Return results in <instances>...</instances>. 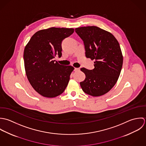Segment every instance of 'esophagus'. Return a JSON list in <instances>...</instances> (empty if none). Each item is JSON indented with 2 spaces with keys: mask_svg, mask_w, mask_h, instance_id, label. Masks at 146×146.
I'll use <instances>...</instances> for the list:
<instances>
[{
  "mask_svg": "<svg viewBox=\"0 0 146 146\" xmlns=\"http://www.w3.org/2000/svg\"><path fill=\"white\" fill-rule=\"evenodd\" d=\"M78 70H80V68H74V71H78Z\"/></svg>",
  "mask_w": 146,
  "mask_h": 146,
  "instance_id": "1",
  "label": "esophagus"
}]
</instances>
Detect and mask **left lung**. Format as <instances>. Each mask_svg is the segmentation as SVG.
<instances>
[{"label":"left lung","instance_id":"1","mask_svg":"<svg viewBox=\"0 0 146 146\" xmlns=\"http://www.w3.org/2000/svg\"><path fill=\"white\" fill-rule=\"evenodd\" d=\"M83 40L86 56L94 60V69L81 68L86 78L80 82L82 90L92 96H99L110 91L116 84L123 64L121 50L111 33L95 26L75 29Z\"/></svg>","mask_w":146,"mask_h":146}]
</instances>
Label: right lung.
Listing matches in <instances>:
<instances>
[{"instance_id":"right-lung-1","label":"right lung","mask_w":146,"mask_h":146,"mask_svg":"<svg viewBox=\"0 0 146 146\" xmlns=\"http://www.w3.org/2000/svg\"><path fill=\"white\" fill-rule=\"evenodd\" d=\"M73 32V28L40 30L31 36L25 47L26 75L31 86L44 97L58 96L68 84L74 67L60 65L53 58L56 55L61 56L62 40Z\"/></svg>"}]
</instances>
